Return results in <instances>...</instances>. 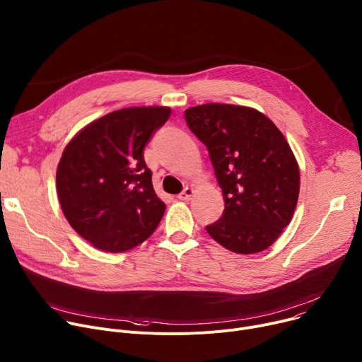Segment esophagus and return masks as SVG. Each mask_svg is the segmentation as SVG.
I'll list each match as a JSON object with an SVG mask.
<instances>
[{"mask_svg": "<svg viewBox=\"0 0 362 362\" xmlns=\"http://www.w3.org/2000/svg\"><path fill=\"white\" fill-rule=\"evenodd\" d=\"M192 194H194V189H192L191 187H185V188L182 189V192L178 196V199H180V200H184V202H189L191 197H192Z\"/></svg>", "mask_w": 362, "mask_h": 362, "instance_id": "esophagus-1", "label": "esophagus"}]
</instances>
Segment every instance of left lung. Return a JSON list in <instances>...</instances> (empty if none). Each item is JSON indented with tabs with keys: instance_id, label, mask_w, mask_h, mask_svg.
<instances>
[{
	"instance_id": "1",
	"label": "left lung",
	"mask_w": 362,
	"mask_h": 362,
	"mask_svg": "<svg viewBox=\"0 0 362 362\" xmlns=\"http://www.w3.org/2000/svg\"><path fill=\"white\" fill-rule=\"evenodd\" d=\"M184 116L209 151L225 199L207 233L236 254L264 251L288 226L298 200L300 171L284 134L251 107L209 103Z\"/></svg>"
}]
</instances>
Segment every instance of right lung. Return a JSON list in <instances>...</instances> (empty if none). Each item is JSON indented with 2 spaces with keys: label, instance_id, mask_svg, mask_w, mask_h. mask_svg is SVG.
<instances>
[{
  "label": "right lung",
  "instance_id": "obj_1",
  "mask_svg": "<svg viewBox=\"0 0 362 362\" xmlns=\"http://www.w3.org/2000/svg\"><path fill=\"white\" fill-rule=\"evenodd\" d=\"M171 116L170 107H130L82 129L57 171L62 211L72 229L104 252L146 240L166 209L152 185L144 149Z\"/></svg>",
  "mask_w": 362,
  "mask_h": 362
}]
</instances>
